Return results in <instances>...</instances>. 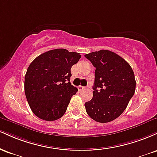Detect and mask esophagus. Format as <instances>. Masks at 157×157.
<instances>
[{
  "label": "esophagus",
  "mask_w": 157,
  "mask_h": 157,
  "mask_svg": "<svg viewBox=\"0 0 157 157\" xmlns=\"http://www.w3.org/2000/svg\"><path fill=\"white\" fill-rule=\"evenodd\" d=\"M86 88L84 87V86H78V90H80V91H81V90H84Z\"/></svg>",
  "instance_id": "1"
}]
</instances>
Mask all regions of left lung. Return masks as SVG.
I'll return each mask as SVG.
<instances>
[{"label": "left lung", "mask_w": 157, "mask_h": 157, "mask_svg": "<svg viewBox=\"0 0 157 157\" xmlns=\"http://www.w3.org/2000/svg\"><path fill=\"white\" fill-rule=\"evenodd\" d=\"M96 68L93 97L85 103L88 115L95 121L109 122L122 114L134 96L136 80L131 66L109 50L86 54Z\"/></svg>", "instance_id": "obj_1"}]
</instances>
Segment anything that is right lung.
Listing matches in <instances>:
<instances>
[{"label":"right lung","instance_id":"1","mask_svg":"<svg viewBox=\"0 0 157 157\" xmlns=\"http://www.w3.org/2000/svg\"><path fill=\"white\" fill-rule=\"evenodd\" d=\"M65 48L48 51L30 63L25 75L24 90L30 109L46 121L63 116L71 97L78 89L70 82L71 68L80 59Z\"/></svg>","mask_w":157,"mask_h":157}]
</instances>
